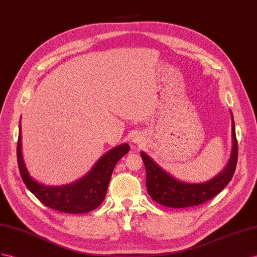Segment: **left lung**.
Masks as SVG:
<instances>
[{
	"instance_id": "left-lung-1",
	"label": "left lung",
	"mask_w": 257,
	"mask_h": 257,
	"mask_svg": "<svg viewBox=\"0 0 257 257\" xmlns=\"http://www.w3.org/2000/svg\"><path fill=\"white\" fill-rule=\"evenodd\" d=\"M232 116V113H231ZM232 151L226 168L215 178L203 183H187L175 179L163 170L151 157L141 152L147 170V189L152 199L164 206L185 208L201 205L213 199L232 179L238 162V142H236L234 120L232 117Z\"/></svg>"
}]
</instances>
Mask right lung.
<instances>
[{"mask_svg": "<svg viewBox=\"0 0 257 257\" xmlns=\"http://www.w3.org/2000/svg\"><path fill=\"white\" fill-rule=\"evenodd\" d=\"M129 149V144H120L103 155L90 170V173L81 179L70 185L49 187L37 182L28 174L22 155V139L19 131L17 163L24 183L45 206L64 213L82 214L89 213L101 205L106 195L114 167L117 162L128 153Z\"/></svg>", "mask_w": 257, "mask_h": 257, "instance_id": "add662e5", "label": "right lung"}]
</instances>
